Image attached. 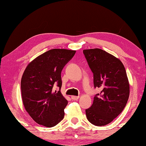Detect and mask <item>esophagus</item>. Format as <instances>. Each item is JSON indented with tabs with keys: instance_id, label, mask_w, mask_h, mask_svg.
Returning <instances> with one entry per match:
<instances>
[{
	"instance_id": "esophagus-1",
	"label": "esophagus",
	"mask_w": 146,
	"mask_h": 146,
	"mask_svg": "<svg viewBox=\"0 0 146 146\" xmlns=\"http://www.w3.org/2000/svg\"><path fill=\"white\" fill-rule=\"evenodd\" d=\"M71 98H72V100H76L78 99L79 97L78 96H71Z\"/></svg>"
}]
</instances>
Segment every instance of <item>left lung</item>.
Here are the masks:
<instances>
[{"label": "left lung", "instance_id": "obj_1", "mask_svg": "<svg viewBox=\"0 0 146 146\" xmlns=\"http://www.w3.org/2000/svg\"><path fill=\"white\" fill-rule=\"evenodd\" d=\"M83 53L93 73L94 87L101 90L94 97L92 106L86 110V115L92 124L104 126L126 106L129 95L126 71L119 59L102 49H84Z\"/></svg>", "mask_w": 146, "mask_h": 146}]
</instances>
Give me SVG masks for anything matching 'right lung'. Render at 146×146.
I'll return each instance as SVG.
<instances>
[{"label": "right lung", "instance_id": "right-lung-1", "mask_svg": "<svg viewBox=\"0 0 146 146\" xmlns=\"http://www.w3.org/2000/svg\"><path fill=\"white\" fill-rule=\"evenodd\" d=\"M76 51L53 49L29 63L21 79L23 104L30 117L45 127H51L63 119L68 100L60 92L61 72ZM56 85L58 92L52 88Z\"/></svg>", "mask_w": 146, "mask_h": 146}]
</instances>
